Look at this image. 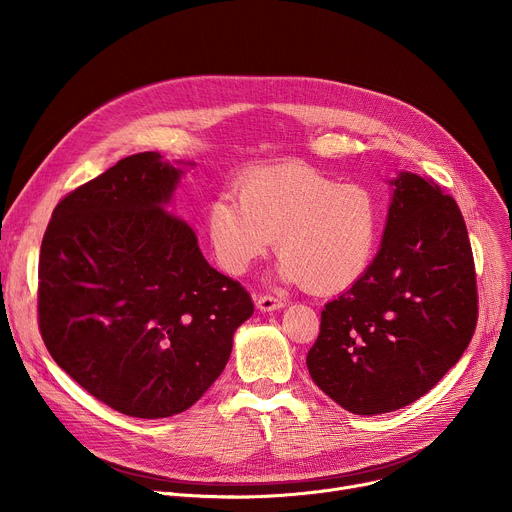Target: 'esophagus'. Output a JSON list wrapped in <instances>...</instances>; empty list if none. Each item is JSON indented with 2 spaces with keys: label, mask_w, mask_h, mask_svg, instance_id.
<instances>
[{
  "label": "esophagus",
  "mask_w": 512,
  "mask_h": 512,
  "mask_svg": "<svg viewBox=\"0 0 512 512\" xmlns=\"http://www.w3.org/2000/svg\"><path fill=\"white\" fill-rule=\"evenodd\" d=\"M257 308H259L261 312H275V310L283 308V302L277 300V298H273V296H259V298H257Z\"/></svg>",
  "instance_id": "1"
}]
</instances>
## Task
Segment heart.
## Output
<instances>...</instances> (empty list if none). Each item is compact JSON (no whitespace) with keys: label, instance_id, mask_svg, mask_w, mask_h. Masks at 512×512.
<instances>
[{"label":"heart","instance_id":"heart-1","mask_svg":"<svg viewBox=\"0 0 512 512\" xmlns=\"http://www.w3.org/2000/svg\"><path fill=\"white\" fill-rule=\"evenodd\" d=\"M381 233V206L362 184H338L306 164L247 172L233 192L214 196L204 235L225 271L243 275L277 239V275L314 296H334L369 271Z\"/></svg>","mask_w":512,"mask_h":512}]
</instances>
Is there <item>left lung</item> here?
I'll return each mask as SVG.
<instances>
[{
    "instance_id": "1",
    "label": "left lung",
    "mask_w": 512,
    "mask_h": 512,
    "mask_svg": "<svg viewBox=\"0 0 512 512\" xmlns=\"http://www.w3.org/2000/svg\"><path fill=\"white\" fill-rule=\"evenodd\" d=\"M393 186L369 271L322 310L306 364L356 415L401 409L460 360L478 320L472 247L456 200L411 172Z\"/></svg>"
}]
</instances>
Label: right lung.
<instances>
[{"label":"right lung","mask_w":512,"mask_h":512,"mask_svg":"<svg viewBox=\"0 0 512 512\" xmlns=\"http://www.w3.org/2000/svg\"><path fill=\"white\" fill-rule=\"evenodd\" d=\"M182 174L158 152L119 160L56 204L40 249L38 326L50 356L93 397L141 419L192 407L253 314L247 289L210 267L194 231L166 212Z\"/></svg>","instance_id":"add662e5"}]
</instances>
